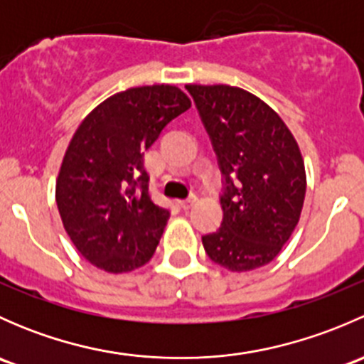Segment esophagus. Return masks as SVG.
I'll use <instances>...</instances> for the list:
<instances>
[{
    "label": "esophagus",
    "mask_w": 364,
    "mask_h": 364,
    "mask_svg": "<svg viewBox=\"0 0 364 364\" xmlns=\"http://www.w3.org/2000/svg\"><path fill=\"white\" fill-rule=\"evenodd\" d=\"M196 203H197V197H196V196H190L188 199H183L179 204H181L183 209H190Z\"/></svg>",
    "instance_id": "1"
}]
</instances>
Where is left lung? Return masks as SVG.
<instances>
[{
    "label": "left lung",
    "instance_id": "8db88e82",
    "mask_svg": "<svg viewBox=\"0 0 364 364\" xmlns=\"http://www.w3.org/2000/svg\"><path fill=\"white\" fill-rule=\"evenodd\" d=\"M225 176L223 222L203 236L213 262L234 273L269 264L294 232L306 193L294 135L264 100L227 84H186Z\"/></svg>",
    "mask_w": 364,
    "mask_h": 364
}]
</instances>
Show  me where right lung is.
Segmentation results:
<instances>
[{
	"label": "right lung",
	"mask_w": 364,
	"mask_h": 364,
	"mask_svg": "<svg viewBox=\"0 0 364 364\" xmlns=\"http://www.w3.org/2000/svg\"><path fill=\"white\" fill-rule=\"evenodd\" d=\"M190 107L172 84L130 87L98 104L73 134L56 203L72 243L98 269L128 273L155 253L171 213L151 199L144 151Z\"/></svg>",
	"instance_id": "add662e5"
}]
</instances>
